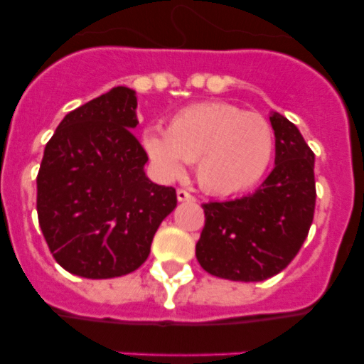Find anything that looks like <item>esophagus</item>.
Instances as JSON below:
<instances>
[{
    "mask_svg": "<svg viewBox=\"0 0 364 364\" xmlns=\"http://www.w3.org/2000/svg\"><path fill=\"white\" fill-rule=\"evenodd\" d=\"M176 198H178V202H193V200H195V197H193L189 191H186V189H178V191H176Z\"/></svg>",
    "mask_w": 364,
    "mask_h": 364,
    "instance_id": "34e87169",
    "label": "esophagus"
}]
</instances>
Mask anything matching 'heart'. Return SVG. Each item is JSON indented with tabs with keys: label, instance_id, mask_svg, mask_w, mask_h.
Returning <instances> with one entry per match:
<instances>
[{
	"label": "heart",
	"instance_id": "obj_1",
	"mask_svg": "<svg viewBox=\"0 0 364 364\" xmlns=\"http://www.w3.org/2000/svg\"><path fill=\"white\" fill-rule=\"evenodd\" d=\"M142 146L162 176L178 178L186 162H197L198 184L226 197L253 188L264 176L273 131L257 112L230 104H197L176 112L167 131L147 129Z\"/></svg>",
	"mask_w": 364,
	"mask_h": 364
}]
</instances>
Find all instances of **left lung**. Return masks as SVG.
Here are the masks:
<instances>
[{
  "label": "left lung",
  "mask_w": 364,
  "mask_h": 364,
  "mask_svg": "<svg viewBox=\"0 0 364 364\" xmlns=\"http://www.w3.org/2000/svg\"><path fill=\"white\" fill-rule=\"evenodd\" d=\"M275 167L253 195L202 204L204 230L197 260L220 279L259 282L290 264L308 237L315 211V154L302 134L279 112Z\"/></svg>",
  "instance_id": "8db88e82"
}]
</instances>
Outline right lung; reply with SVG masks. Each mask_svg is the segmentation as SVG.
<instances>
[{"label":"right lung","mask_w":364,"mask_h":364,"mask_svg":"<svg viewBox=\"0 0 364 364\" xmlns=\"http://www.w3.org/2000/svg\"><path fill=\"white\" fill-rule=\"evenodd\" d=\"M136 92L114 87L60 122L38 173V220L56 262L85 279H112L146 262L175 188L151 182L134 138Z\"/></svg>","instance_id":"right-lung-1"}]
</instances>
